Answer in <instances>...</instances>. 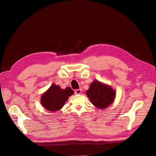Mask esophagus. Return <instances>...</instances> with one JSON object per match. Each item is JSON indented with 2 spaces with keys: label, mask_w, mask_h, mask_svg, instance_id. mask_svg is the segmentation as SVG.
<instances>
[{
  "label": "esophagus",
  "mask_w": 156,
  "mask_h": 156,
  "mask_svg": "<svg viewBox=\"0 0 156 156\" xmlns=\"http://www.w3.org/2000/svg\"><path fill=\"white\" fill-rule=\"evenodd\" d=\"M81 92H82V90L81 89H77V90H75V94H80L81 93Z\"/></svg>",
  "instance_id": "obj_1"
}]
</instances>
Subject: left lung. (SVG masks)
Instances as JSON below:
<instances>
[{
	"instance_id": "8db88e82",
	"label": "left lung",
	"mask_w": 156,
	"mask_h": 156,
	"mask_svg": "<svg viewBox=\"0 0 156 156\" xmlns=\"http://www.w3.org/2000/svg\"><path fill=\"white\" fill-rule=\"evenodd\" d=\"M87 94L92 104L99 108L107 107L115 98L114 90L98 81H94L90 85Z\"/></svg>"
}]
</instances>
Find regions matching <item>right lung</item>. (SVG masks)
<instances>
[{"label": "right lung", "instance_id": "1", "mask_svg": "<svg viewBox=\"0 0 156 156\" xmlns=\"http://www.w3.org/2000/svg\"><path fill=\"white\" fill-rule=\"evenodd\" d=\"M73 93L74 92L70 87L61 89L59 86L54 84L41 96V103L48 110L58 111L64 106L68 97L72 96Z\"/></svg>", "mask_w": 156, "mask_h": 156}]
</instances>
